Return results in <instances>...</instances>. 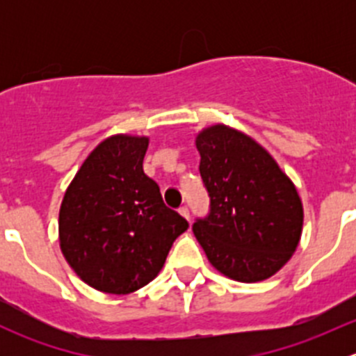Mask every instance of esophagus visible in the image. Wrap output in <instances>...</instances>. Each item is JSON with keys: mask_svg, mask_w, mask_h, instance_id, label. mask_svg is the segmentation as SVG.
<instances>
[{"mask_svg": "<svg viewBox=\"0 0 356 356\" xmlns=\"http://www.w3.org/2000/svg\"><path fill=\"white\" fill-rule=\"evenodd\" d=\"M179 213L182 215V217L186 218V220H191V217H189V208L188 207H182V208H179Z\"/></svg>", "mask_w": 356, "mask_h": 356, "instance_id": "obj_1", "label": "esophagus"}]
</instances>
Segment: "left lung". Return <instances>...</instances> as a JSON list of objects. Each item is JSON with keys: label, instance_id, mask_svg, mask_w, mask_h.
Instances as JSON below:
<instances>
[{"label": "left lung", "instance_id": "1", "mask_svg": "<svg viewBox=\"0 0 356 356\" xmlns=\"http://www.w3.org/2000/svg\"><path fill=\"white\" fill-rule=\"evenodd\" d=\"M210 213L193 225L208 261L225 277L260 282L281 270L300 243L303 203L270 153L224 124L196 136Z\"/></svg>", "mask_w": 356, "mask_h": 356}]
</instances>
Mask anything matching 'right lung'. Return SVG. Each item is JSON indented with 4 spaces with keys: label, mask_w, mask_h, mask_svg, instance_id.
Here are the masks:
<instances>
[{
    "label": "right lung",
    "mask_w": 356,
    "mask_h": 356,
    "mask_svg": "<svg viewBox=\"0 0 356 356\" xmlns=\"http://www.w3.org/2000/svg\"><path fill=\"white\" fill-rule=\"evenodd\" d=\"M148 145L146 136L103 139L62 200L60 250L75 274L102 293L129 294L153 281L189 227L143 170Z\"/></svg>",
    "instance_id": "right-lung-1"
}]
</instances>
